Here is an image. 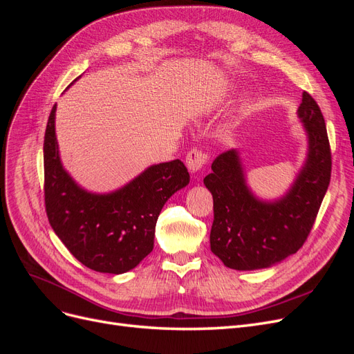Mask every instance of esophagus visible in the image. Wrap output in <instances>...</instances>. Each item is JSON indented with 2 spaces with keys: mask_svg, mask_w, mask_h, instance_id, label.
<instances>
[{
  "mask_svg": "<svg viewBox=\"0 0 354 354\" xmlns=\"http://www.w3.org/2000/svg\"><path fill=\"white\" fill-rule=\"evenodd\" d=\"M208 162V155L203 153L199 149H192V151L186 156V165L189 168L190 173H199V171L205 167Z\"/></svg>",
  "mask_w": 354,
  "mask_h": 354,
  "instance_id": "obj_1",
  "label": "esophagus"
}]
</instances>
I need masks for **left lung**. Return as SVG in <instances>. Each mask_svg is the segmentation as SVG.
<instances>
[{
  "instance_id": "left-lung-1",
  "label": "left lung",
  "mask_w": 354,
  "mask_h": 354,
  "mask_svg": "<svg viewBox=\"0 0 354 354\" xmlns=\"http://www.w3.org/2000/svg\"><path fill=\"white\" fill-rule=\"evenodd\" d=\"M297 116L307 153L292 185L276 199H261L246 183L238 149L214 160L203 178L214 201L211 251L234 270L267 269L295 254L312 230L330 180V149L324 115L303 93Z\"/></svg>"
}]
</instances>
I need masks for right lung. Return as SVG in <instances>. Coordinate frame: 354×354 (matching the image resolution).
<instances>
[{
	"mask_svg": "<svg viewBox=\"0 0 354 354\" xmlns=\"http://www.w3.org/2000/svg\"><path fill=\"white\" fill-rule=\"evenodd\" d=\"M77 81V80H75ZM53 106L44 137V196L53 230L88 269L121 274L153 250L155 226L165 202L189 185L180 159L147 167L109 194L81 187L62 164Z\"/></svg>",
	"mask_w": 354,
	"mask_h": 354,
	"instance_id": "right-lung-1",
	"label": "right lung"
}]
</instances>
